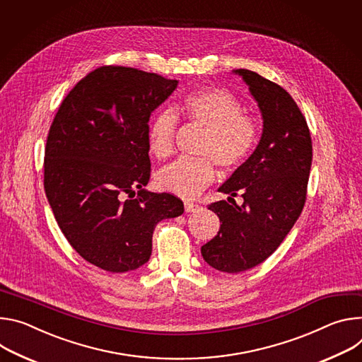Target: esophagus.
<instances>
[{
	"label": "esophagus",
	"instance_id": "34e87169",
	"mask_svg": "<svg viewBox=\"0 0 362 362\" xmlns=\"http://www.w3.org/2000/svg\"><path fill=\"white\" fill-rule=\"evenodd\" d=\"M184 210H185V213H194V211L199 210V206H197L194 203H185L184 204Z\"/></svg>",
	"mask_w": 362,
	"mask_h": 362
}]
</instances>
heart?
<instances>
[{"label":"heart","instance_id":"b5f03b06","mask_svg":"<svg viewBox=\"0 0 362 362\" xmlns=\"http://www.w3.org/2000/svg\"><path fill=\"white\" fill-rule=\"evenodd\" d=\"M192 122L209 129L202 148L204 158L181 156L156 174L159 189L181 198H194L216 178V163L226 171L242 165L255 149L260 127L246 113L240 100L218 88H204L185 95L177 107ZM178 116L174 110L158 112L148 128L151 152L158 158H167L174 149Z\"/></svg>","mask_w":362,"mask_h":362}]
</instances>
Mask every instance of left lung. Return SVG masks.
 Segmentation results:
<instances>
[{
  "label": "left lung",
  "mask_w": 362,
  "mask_h": 362,
  "mask_svg": "<svg viewBox=\"0 0 362 362\" xmlns=\"http://www.w3.org/2000/svg\"><path fill=\"white\" fill-rule=\"evenodd\" d=\"M233 73L249 86L263 129L253 153L218 187L230 195L228 202L209 206L221 224L202 255L211 267L226 273L260 264L284 242L302 213L312 165L310 134L292 96L252 70ZM237 192L245 199L242 206L232 198Z\"/></svg>",
  "instance_id": "left-lung-1"
}]
</instances>
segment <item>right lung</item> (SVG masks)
Returning <instances> with one entry per match:
<instances>
[{"instance_id": "add662e5", "label": "right lung", "mask_w": 362, "mask_h": 362, "mask_svg": "<svg viewBox=\"0 0 362 362\" xmlns=\"http://www.w3.org/2000/svg\"><path fill=\"white\" fill-rule=\"evenodd\" d=\"M177 86L132 67H99L69 92L50 127L49 204L70 246L106 272L142 267L155 226L184 213L180 198L145 189L149 117Z\"/></svg>"}]
</instances>
